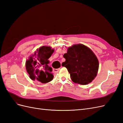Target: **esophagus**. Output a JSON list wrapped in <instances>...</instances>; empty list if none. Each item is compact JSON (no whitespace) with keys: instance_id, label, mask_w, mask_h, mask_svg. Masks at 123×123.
<instances>
[{"instance_id":"34e87169","label":"esophagus","mask_w":123,"mask_h":123,"mask_svg":"<svg viewBox=\"0 0 123 123\" xmlns=\"http://www.w3.org/2000/svg\"><path fill=\"white\" fill-rule=\"evenodd\" d=\"M61 67H62V66H61ZM59 70H60V68H58V69H53V72H58Z\"/></svg>"}]
</instances>
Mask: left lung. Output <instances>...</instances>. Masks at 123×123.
<instances>
[{
  "label": "left lung",
  "instance_id": "1",
  "mask_svg": "<svg viewBox=\"0 0 123 123\" xmlns=\"http://www.w3.org/2000/svg\"><path fill=\"white\" fill-rule=\"evenodd\" d=\"M64 57L66 61L62 65L67 69L74 83L86 85L97 75L98 59L92 51L84 44H75L69 48Z\"/></svg>",
  "mask_w": 123,
  "mask_h": 123
}]
</instances>
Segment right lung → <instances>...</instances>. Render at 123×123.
Returning a JSON list of instances; mask_svg holds the SVG:
<instances>
[{
    "label": "right lung",
    "instance_id": "obj_1",
    "mask_svg": "<svg viewBox=\"0 0 123 123\" xmlns=\"http://www.w3.org/2000/svg\"><path fill=\"white\" fill-rule=\"evenodd\" d=\"M53 52L54 49H51L50 47L43 46L36 50L34 55L29 57L26 62L25 66L31 80L44 84L53 79L52 69L48 65V59Z\"/></svg>",
    "mask_w": 123,
    "mask_h": 123
}]
</instances>
